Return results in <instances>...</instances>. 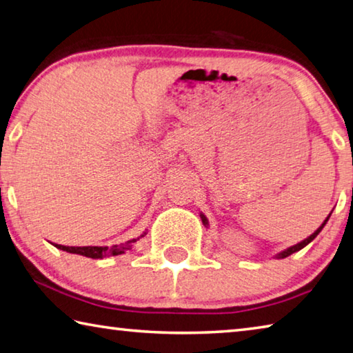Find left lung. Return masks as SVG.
Returning a JSON list of instances; mask_svg holds the SVG:
<instances>
[{
	"label": "left lung",
	"mask_w": 353,
	"mask_h": 353,
	"mask_svg": "<svg viewBox=\"0 0 353 353\" xmlns=\"http://www.w3.org/2000/svg\"><path fill=\"white\" fill-rule=\"evenodd\" d=\"M332 214V213H330ZM330 214L327 216V217H325V221L321 223V227H319L318 230H316V232L315 233H313V234H310L309 236V238H307V239H304V241H301L299 243H296V245H293V247H288L287 250H284V252H281V253H278L276 256H274V258H276V259H284V258H287V256H290V254H293V253H296V252H299V250L301 248H304L305 245H309V243L313 241V239H315L316 238V236L319 234V232H321V230L324 228V225H325V223H327V221H329V217H330ZM201 217H202V222H203V225L205 227H207L208 225V221H207V217H205L203 214H201Z\"/></svg>",
	"instance_id": "1"
}]
</instances>
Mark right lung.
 <instances>
[{
    "mask_svg": "<svg viewBox=\"0 0 353 353\" xmlns=\"http://www.w3.org/2000/svg\"><path fill=\"white\" fill-rule=\"evenodd\" d=\"M146 233H143L140 238H143ZM140 238L137 239H131L125 243H120V245H112L110 247H66V245H60V243H54L57 248L63 250V252L68 253H74V254H81L86 256V258H92V259H101L106 258V256H117L128 252V250L132 248V243L137 242Z\"/></svg>",
    "mask_w": 353,
    "mask_h": 353,
    "instance_id": "right-lung-1",
    "label": "right lung"
}]
</instances>
